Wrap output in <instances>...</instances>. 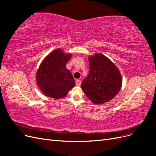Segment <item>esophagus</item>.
Instances as JSON below:
<instances>
[{
    "mask_svg": "<svg viewBox=\"0 0 156 156\" xmlns=\"http://www.w3.org/2000/svg\"><path fill=\"white\" fill-rule=\"evenodd\" d=\"M75 84H76V85H77V86H79V85H81V81H80V80H79V79H77L76 81H75Z\"/></svg>",
    "mask_w": 156,
    "mask_h": 156,
    "instance_id": "1",
    "label": "esophagus"
}]
</instances>
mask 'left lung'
<instances>
[{"label": "left lung", "mask_w": 156, "mask_h": 156, "mask_svg": "<svg viewBox=\"0 0 156 156\" xmlns=\"http://www.w3.org/2000/svg\"><path fill=\"white\" fill-rule=\"evenodd\" d=\"M90 72L81 84V88L90 100L97 105L112 100L122 87L119 69L112 61L101 53L88 57Z\"/></svg>", "instance_id": "1"}]
</instances>
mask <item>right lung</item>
Instances as JSON below:
<instances>
[{"mask_svg": "<svg viewBox=\"0 0 156 156\" xmlns=\"http://www.w3.org/2000/svg\"><path fill=\"white\" fill-rule=\"evenodd\" d=\"M72 57L60 49L52 51L42 61L36 73V83L45 96L60 99L67 95L75 84L66 64Z\"/></svg>", "mask_w": 156, "mask_h": 156, "instance_id": "1", "label": "right lung"}]
</instances>
